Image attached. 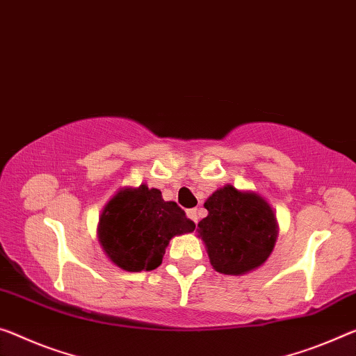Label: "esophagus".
I'll list each match as a JSON object with an SVG mask.
<instances>
[{
  "label": "esophagus",
  "instance_id": "obj_1",
  "mask_svg": "<svg viewBox=\"0 0 356 356\" xmlns=\"http://www.w3.org/2000/svg\"><path fill=\"white\" fill-rule=\"evenodd\" d=\"M188 218H189L191 221H194V222L199 221V211H197V209L188 210Z\"/></svg>",
  "mask_w": 356,
  "mask_h": 356
}]
</instances>
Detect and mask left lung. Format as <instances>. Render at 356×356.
<instances>
[{
	"instance_id": "1",
	"label": "left lung",
	"mask_w": 356,
	"mask_h": 356,
	"mask_svg": "<svg viewBox=\"0 0 356 356\" xmlns=\"http://www.w3.org/2000/svg\"><path fill=\"white\" fill-rule=\"evenodd\" d=\"M209 216L199 222L216 272L242 275L264 264L277 238V220L267 202L254 193L227 184L205 202Z\"/></svg>"
}]
</instances>
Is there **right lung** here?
<instances>
[{
    "instance_id": "right-lung-1",
    "label": "right lung",
    "mask_w": 356,
    "mask_h": 356,
    "mask_svg": "<svg viewBox=\"0 0 356 356\" xmlns=\"http://www.w3.org/2000/svg\"><path fill=\"white\" fill-rule=\"evenodd\" d=\"M177 202H165L159 189L141 184L124 189L108 202L102 213L98 238L108 258L129 272L152 270L162 264L175 235L193 232Z\"/></svg>"
}]
</instances>
